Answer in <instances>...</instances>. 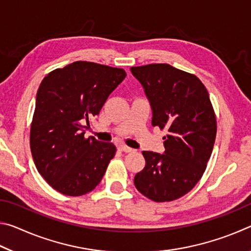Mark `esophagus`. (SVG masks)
<instances>
[{"mask_svg": "<svg viewBox=\"0 0 251 251\" xmlns=\"http://www.w3.org/2000/svg\"><path fill=\"white\" fill-rule=\"evenodd\" d=\"M120 151H124V152H131L134 150H133V148L128 147V146H126V145H121L120 146Z\"/></svg>", "mask_w": 251, "mask_h": 251, "instance_id": "obj_1", "label": "esophagus"}]
</instances>
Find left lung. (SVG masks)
<instances>
[{
	"instance_id": "left-lung-1",
	"label": "left lung",
	"mask_w": 251,
	"mask_h": 251,
	"mask_svg": "<svg viewBox=\"0 0 251 251\" xmlns=\"http://www.w3.org/2000/svg\"><path fill=\"white\" fill-rule=\"evenodd\" d=\"M130 71L151 101V125L168 130L164 154L143 151L146 165L135 187L152 201H175L201 180L214 148L217 122L209 94L196 75L169 64Z\"/></svg>"
}]
</instances>
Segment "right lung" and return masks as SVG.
Returning a JSON list of instances; mask_svg holds the SVG:
<instances>
[{
  "instance_id": "obj_1",
  "label": "right lung",
  "mask_w": 251,
  "mask_h": 251,
  "mask_svg": "<svg viewBox=\"0 0 251 251\" xmlns=\"http://www.w3.org/2000/svg\"><path fill=\"white\" fill-rule=\"evenodd\" d=\"M126 72L77 61L45 76L36 94L29 145L37 171L56 192L82 196L100 184L114 158L113 143L85 138V123L99 115Z\"/></svg>"
}]
</instances>
